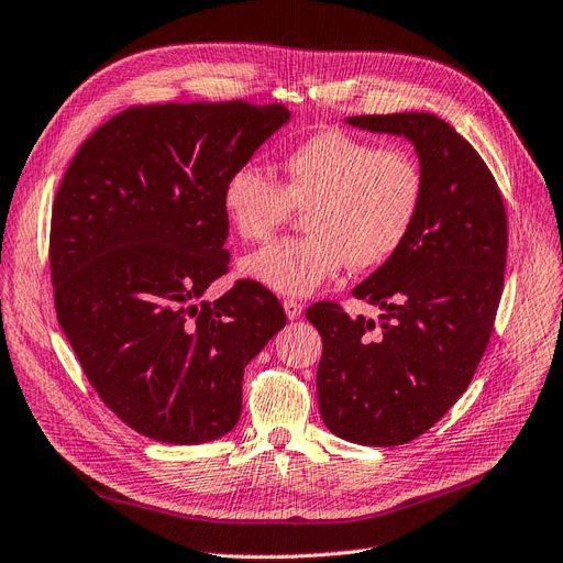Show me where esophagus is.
Wrapping results in <instances>:
<instances>
[{
	"instance_id": "1",
	"label": "esophagus",
	"mask_w": 563,
	"mask_h": 563,
	"mask_svg": "<svg viewBox=\"0 0 563 563\" xmlns=\"http://www.w3.org/2000/svg\"><path fill=\"white\" fill-rule=\"evenodd\" d=\"M283 308H285V314L289 317V320H297V317L303 312V306L299 301H295V299H285Z\"/></svg>"
}]
</instances>
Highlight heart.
I'll use <instances>...</instances> for the list:
<instances>
[{
    "instance_id": "heart-1",
    "label": "heart",
    "mask_w": 563,
    "mask_h": 563,
    "mask_svg": "<svg viewBox=\"0 0 563 563\" xmlns=\"http://www.w3.org/2000/svg\"><path fill=\"white\" fill-rule=\"evenodd\" d=\"M283 186L253 163L228 175L223 213L241 241H264L306 207L308 234L274 241L241 264L246 278L287 297H306L342 268H373L394 257L419 221L426 177L402 146L327 129L283 156Z\"/></svg>"
}]
</instances>
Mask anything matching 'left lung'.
<instances>
[{"label":"left lung","mask_w":563,"mask_h":563,"mask_svg":"<svg viewBox=\"0 0 563 563\" xmlns=\"http://www.w3.org/2000/svg\"><path fill=\"white\" fill-rule=\"evenodd\" d=\"M347 124L407 137L426 192L405 246L354 287L379 322L338 303L308 308L324 350L317 402L327 428L363 446L430 430L467 390L490 340L506 268V209L490 169L444 119L361 114Z\"/></svg>","instance_id":"left-lung-1"}]
</instances>
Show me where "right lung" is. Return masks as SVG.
<instances>
[{"mask_svg":"<svg viewBox=\"0 0 563 563\" xmlns=\"http://www.w3.org/2000/svg\"><path fill=\"white\" fill-rule=\"evenodd\" d=\"M289 110L137 106L96 129L53 205L57 320L96 394L140 434L205 444L241 417L243 368L287 322L260 283L228 274L221 192Z\"/></svg>","mask_w":563,"mask_h":563,"instance_id":"add662e5","label":"right lung"}]
</instances>
